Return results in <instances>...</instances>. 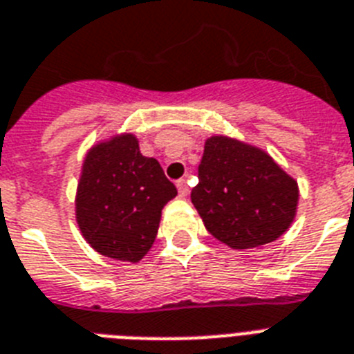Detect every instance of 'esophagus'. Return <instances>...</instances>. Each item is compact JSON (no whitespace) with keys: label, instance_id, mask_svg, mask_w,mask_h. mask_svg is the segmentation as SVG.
Listing matches in <instances>:
<instances>
[{"label":"esophagus","instance_id":"1","mask_svg":"<svg viewBox=\"0 0 354 354\" xmlns=\"http://www.w3.org/2000/svg\"><path fill=\"white\" fill-rule=\"evenodd\" d=\"M177 189H179L180 197H186V195L189 194V186H188V183H186V179L177 180Z\"/></svg>","mask_w":354,"mask_h":354}]
</instances>
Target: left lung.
I'll use <instances>...</instances> for the list:
<instances>
[{
  "instance_id": "obj_1",
  "label": "left lung",
  "mask_w": 354,
  "mask_h": 354,
  "mask_svg": "<svg viewBox=\"0 0 354 354\" xmlns=\"http://www.w3.org/2000/svg\"><path fill=\"white\" fill-rule=\"evenodd\" d=\"M192 203L217 241L248 250L277 241L293 223L299 184L261 148L213 136L204 145Z\"/></svg>"
}]
</instances>
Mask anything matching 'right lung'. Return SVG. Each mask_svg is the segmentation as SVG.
<instances>
[{
	"mask_svg": "<svg viewBox=\"0 0 354 354\" xmlns=\"http://www.w3.org/2000/svg\"><path fill=\"white\" fill-rule=\"evenodd\" d=\"M177 195L153 157L131 133L99 142L86 153L75 195V218L90 246L104 257L139 262L150 251L160 212Z\"/></svg>",
	"mask_w": 354,
	"mask_h": 354,
	"instance_id": "1",
	"label": "right lung"
}]
</instances>
